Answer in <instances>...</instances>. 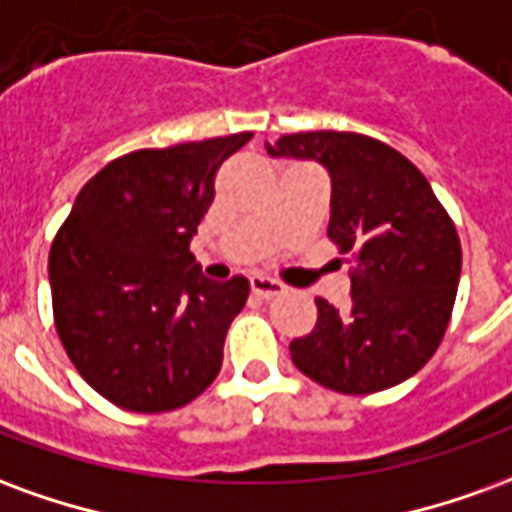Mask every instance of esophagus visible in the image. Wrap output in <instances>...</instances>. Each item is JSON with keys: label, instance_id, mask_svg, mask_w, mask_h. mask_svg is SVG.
Listing matches in <instances>:
<instances>
[{"label": "esophagus", "instance_id": "esophagus-1", "mask_svg": "<svg viewBox=\"0 0 512 512\" xmlns=\"http://www.w3.org/2000/svg\"><path fill=\"white\" fill-rule=\"evenodd\" d=\"M249 288H252V293L260 296V299H277V296L285 293V285H282V282H277V279L271 277H260V274H255V277L249 279Z\"/></svg>", "mask_w": 512, "mask_h": 512}]
</instances>
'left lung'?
Segmentation results:
<instances>
[{"label":"left lung","instance_id":"1","mask_svg":"<svg viewBox=\"0 0 512 512\" xmlns=\"http://www.w3.org/2000/svg\"><path fill=\"white\" fill-rule=\"evenodd\" d=\"M266 150L326 167L329 238L354 257L348 310L315 299L318 323L290 343L293 365L343 395L419 373L447 332L461 279V241L428 178L395 147L354 131L285 134Z\"/></svg>","mask_w":512,"mask_h":512}]
</instances>
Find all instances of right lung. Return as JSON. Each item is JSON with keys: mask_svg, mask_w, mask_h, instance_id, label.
I'll return each mask as SVG.
<instances>
[{"mask_svg": "<svg viewBox=\"0 0 512 512\" xmlns=\"http://www.w3.org/2000/svg\"><path fill=\"white\" fill-rule=\"evenodd\" d=\"M249 139L244 131L115 158L62 222L49 255L54 326L79 376L109 403L161 414L219 376L249 282L205 279L189 244L216 172Z\"/></svg>", "mask_w": 512, "mask_h": 512, "instance_id": "add662e5", "label": "right lung"}]
</instances>
